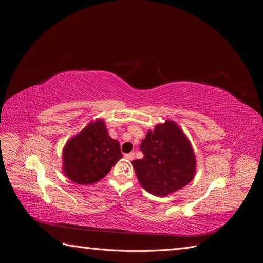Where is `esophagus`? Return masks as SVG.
Returning a JSON list of instances; mask_svg holds the SVG:
<instances>
[{"instance_id":"obj_1","label":"esophagus","mask_w":263,"mask_h":263,"mask_svg":"<svg viewBox=\"0 0 263 263\" xmlns=\"http://www.w3.org/2000/svg\"><path fill=\"white\" fill-rule=\"evenodd\" d=\"M134 157H135V154H134V153H129V154H126V155H125V158L128 159V160H133Z\"/></svg>"}]
</instances>
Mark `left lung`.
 <instances>
[{
    "mask_svg": "<svg viewBox=\"0 0 263 263\" xmlns=\"http://www.w3.org/2000/svg\"><path fill=\"white\" fill-rule=\"evenodd\" d=\"M140 150L144 158L132 163L140 185L151 194H172L193 180L196 169L194 150L174 122L165 121L149 130Z\"/></svg>",
    "mask_w": 263,
    "mask_h": 263,
    "instance_id": "1",
    "label": "left lung"
}]
</instances>
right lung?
<instances>
[{"instance_id": "obj_1", "label": "right lung", "mask_w": 263, "mask_h": 263, "mask_svg": "<svg viewBox=\"0 0 263 263\" xmlns=\"http://www.w3.org/2000/svg\"><path fill=\"white\" fill-rule=\"evenodd\" d=\"M122 157L119 142L109 137L104 121L97 119L67 141L62 170L77 184H92L104 178Z\"/></svg>"}]
</instances>
